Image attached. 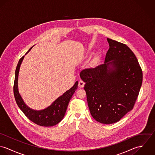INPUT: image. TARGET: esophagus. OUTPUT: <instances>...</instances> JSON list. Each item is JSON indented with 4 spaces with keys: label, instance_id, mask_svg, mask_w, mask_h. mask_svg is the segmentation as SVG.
Segmentation results:
<instances>
[{
    "label": "esophagus",
    "instance_id": "34e87169",
    "mask_svg": "<svg viewBox=\"0 0 155 155\" xmlns=\"http://www.w3.org/2000/svg\"><path fill=\"white\" fill-rule=\"evenodd\" d=\"M85 85V82L82 81V80H80L79 81V83H78V86L79 88H83Z\"/></svg>",
    "mask_w": 155,
    "mask_h": 155
}]
</instances>
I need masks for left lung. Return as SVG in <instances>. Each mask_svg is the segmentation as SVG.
Returning <instances> with one entry per match:
<instances>
[{"instance_id": "obj_1", "label": "left lung", "mask_w": 155, "mask_h": 155, "mask_svg": "<svg viewBox=\"0 0 155 155\" xmlns=\"http://www.w3.org/2000/svg\"><path fill=\"white\" fill-rule=\"evenodd\" d=\"M104 64L83 70L89 109L97 121L114 124L133 109L143 81L138 60L125 44L107 38Z\"/></svg>"}]
</instances>
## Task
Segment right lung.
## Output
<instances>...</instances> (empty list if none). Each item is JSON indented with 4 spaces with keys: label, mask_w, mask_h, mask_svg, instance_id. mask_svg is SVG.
Returning a JSON list of instances; mask_svg holds the SVG:
<instances>
[{
    "label": "right lung",
    "mask_w": 155,
    "mask_h": 155,
    "mask_svg": "<svg viewBox=\"0 0 155 155\" xmlns=\"http://www.w3.org/2000/svg\"><path fill=\"white\" fill-rule=\"evenodd\" d=\"M31 47L25 55L28 53ZM24 58L23 56L20 58L16 67L15 73V80L14 85V94L16 103L24 114L33 122L42 127H52L58 124L64 117L69 101L75 91L78 88V81L62 95L57 98L49 106L43 110H36L28 107L20 95L18 87V80L20 68Z\"/></svg>",
    "instance_id": "right-lung-1"
}]
</instances>
